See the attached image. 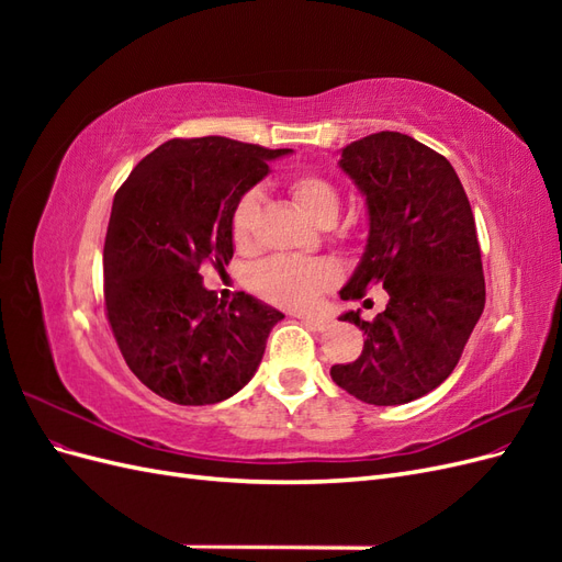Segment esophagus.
Masks as SVG:
<instances>
[{
    "instance_id": "esophagus-1",
    "label": "esophagus",
    "mask_w": 562,
    "mask_h": 562,
    "mask_svg": "<svg viewBox=\"0 0 562 562\" xmlns=\"http://www.w3.org/2000/svg\"><path fill=\"white\" fill-rule=\"evenodd\" d=\"M302 321L307 323V326H310V328H314V330H323V328H328V323H330V318H326V316H312V314L302 316Z\"/></svg>"
}]
</instances>
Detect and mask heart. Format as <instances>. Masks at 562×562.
Segmentation results:
<instances>
[{
	"label": "heart",
	"mask_w": 562,
	"mask_h": 562,
	"mask_svg": "<svg viewBox=\"0 0 562 562\" xmlns=\"http://www.w3.org/2000/svg\"><path fill=\"white\" fill-rule=\"evenodd\" d=\"M288 192L300 206V211L314 223H335L339 213L337 187L318 173H297L288 180ZM260 217V194L248 190L236 201L229 217V234L236 250H248L252 246L255 227ZM339 279V269L330 260H307L277 255L260 262L252 271V288L265 300L285 310H310L321 293H326Z\"/></svg>",
	"instance_id": "b5f03b06"
}]
</instances>
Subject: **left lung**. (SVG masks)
Here are the masks:
<instances>
[{"mask_svg":"<svg viewBox=\"0 0 562 562\" xmlns=\"http://www.w3.org/2000/svg\"><path fill=\"white\" fill-rule=\"evenodd\" d=\"M339 168L366 196L370 220L363 258L339 297L361 300L380 283L389 302L375 321L342 314L366 342L330 378L370 405L411 403L450 378L485 307L471 203L443 155L396 131L347 145Z\"/></svg>","mask_w":562,"mask_h":562,"instance_id":"obj_1","label":"left lung"}]
</instances>
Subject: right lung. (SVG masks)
<instances>
[{
    "label": "right lung",
    "mask_w": 562,
    "mask_h": 562,
    "mask_svg": "<svg viewBox=\"0 0 562 562\" xmlns=\"http://www.w3.org/2000/svg\"><path fill=\"white\" fill-rule=\"evenodd\" d=\"M291 149L239 140L173 138L119 187L105 236V310L126 366L178 405L220 403L258 370L283 314L252 295L225 304L201 267H225L236 201Z\"/></svg>",
    "instance_id": "add662e5"
}]
</instances>
